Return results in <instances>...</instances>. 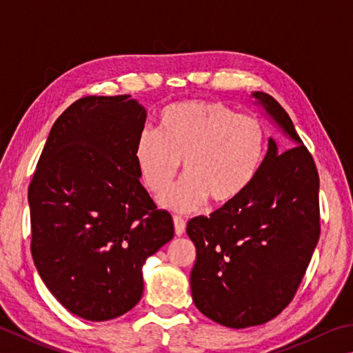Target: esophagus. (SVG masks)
Instances as JSON below:
<instances>
[{
    "label": "esophagus",
    "mask_w": 353,
    "mask_h": 353,
    "mask_svg": "<svg viewBox=\"0 0 353 353\" xmlns=\"http://www.w3.org/2000/svg\"><path fill=\"white\" fill-rule=\"evenodd\" d=\"M172 222H174V232L177 236H182L185 233V228H187V223L182 219V217L174 216L172 217Z\"/></svg>",
    "instance_id": "esophagus-1"
}]
</instances>
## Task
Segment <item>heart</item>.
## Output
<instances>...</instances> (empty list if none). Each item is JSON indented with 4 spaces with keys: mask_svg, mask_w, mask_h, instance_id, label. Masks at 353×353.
Wrapping results in <instances>:
<instances>
[{
    "mask_svg": "<svg viewBox=\"0 0 353 353\" xmlns=\"http://www.w3.org/2000/svg\"><path fill=\"white\" fill-rule=\"evenodd\" d=\"M265 152L261 121L236 114L222 101H181L160 114L159 132L139 134L134 159L151 194L171 187L182 162L183 179L162 199L170 210L223 207L238 199L258 172Z\"/></svg>",
    "mask_w": 353,
    "mask_h": 353,
    "instance_id": "b5f03b06",
    "label": "heart"
}]
</instances>
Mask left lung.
Here are the masks:
<instances>
[{
  "label": "left lung",
  "instance_id": "1",
  "mask_svg": "<svg viewBox=\"0 0 353 353\" xmlns=\"http://www.w3.org/2000/svg\"><path fill=\"white\" fill-rule=\"evenodd\" d=\"M293 139L279 154L273 139L245 191L187 225L196 245L191 293L199 310L233 329L270 321L292 303L319 233V176L292 119L272 95L254 92Z\"/></svg>",
  "mask_w": 353,
  "mask_h": 353
}]
</instances>
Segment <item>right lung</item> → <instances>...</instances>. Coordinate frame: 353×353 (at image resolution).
Wrapping results in <instances>:
<instances>
[{
    "label": "right lung",
    "instance_id": "right-lung-1",
    "mask_svg": "<svg viewBox=\"0 0 353 353\" xmlns=\"http://www.w3.org/2000/svg\"><path fill=\"white\" fill-rule=\"evenodd\" d=\"M145 120L130 95L79 99L57 119L29 185L37 270L88 321L131 310L145 261L174 236L171 214L139 179L134 151Z\"/></svg>",
    "mask_w": 353,
    "mask_h": 353
}]
</instances>
